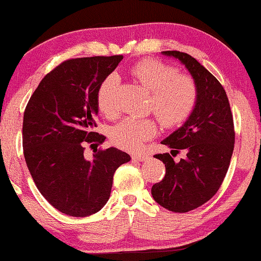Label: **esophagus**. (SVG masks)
Here are the masks:
<instances>
[{
    "mask_svg": "<svg viewBox=\"0 0 261 261\" xmlns=\"http://www.w3.org/2000/svg\"><path fill=\"white\" fill-rule=\"evenodd\" d=\"M133 160L139 161V162H144V161L148 160V154H145V153H135V154H133Z\"/></svg>",
    "mask_w": 261,
    "mask_h": 261,
    "instance_id": "34e87169",
    "label": "esophagus"
}]
</instances>
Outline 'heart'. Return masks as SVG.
<instances>
[{
  "label": "heart",
  "instance_id": "obj_1",
  "mask_svg": "<svg viewBox=\"0 0 261 261\" xmlns=\"http://www.w3.org/2000/svg\"><path fill=\"white\" fill-rule=\"evenodd\" d=\"M132 76L148 93L147 111L153 113L165 127L180 126L188 120L198 103V85L192 76L178 74L176 67L160 60H144L130 69ZM117 77L108 75L97 91V107L104 116L117 115L115 92ZM158 130V121L153 117L124 118L110 129L114 145L127 151L139 150Z\"/></svg>",
  "mask_w": 261,
  "mask_h": 261
}]
</instances>
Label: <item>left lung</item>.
<instances>
[{
    "mask_svg": "<svg viewBox=\"0 0 261 261\" xmlns=\"http://www.w3.org/2000/svg\"><path fill=\"white\" fill-rule=\"evenodd\" d=\"M187 67L198 85V103L184 126L162 141L171 154L153 157L165 164V176L151 188L152 197L164 208L185 213L204 205L217 193L228 171L235 144L234 120L222 84L186 53L163 51ZM181 149L188 157L175 162Z\"/></svg>",
    "mask_w": 261,
    "mask_h": 261,
    "instance_id": "8db88e82",
    "label": "left lung"
}]
</instances>
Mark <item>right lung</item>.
Returning a JSON list of instances; mask_svg holds the SVG:
<instances>
[{"label": "right lung", "mask_w": 261, "mask_h": 261, "mask_svg": "<svg viewBox=\"0 0 261 261\" xmlns=\"http://www.w3.org/2000/svg\"><path fill=\"white\" fill-rule=\"evenodd\" d=\"M122 55L67 60L46 74L23 113V155L40 194L56 210L87 217L109 200L116 169L130 155L115 147L101 150L106 137L97 127V91ZM94 160L83 157L85 145Z\"/></svg>", "instance_id": "obj_1"}]
</instances>
